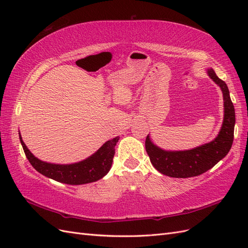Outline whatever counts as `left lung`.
Listing matches in <instances>:
<instances>
[{
  "label": "left lung",
  "mask_w": 248,
  "mask_h": 248,
  "mask_svg": "<svg viewBox=\"0 0 248 248\" xmlns=\"http://www.w3.org/2000/svg\"><path fill=\"white\" fill-rule=\"evenodd\" d=\"M207 74L221 89L223 96V120L220 130L213 140L182 151L161 149L154 144L148 134L145 142L146 151L152 166L162 175L172 178H190L202 175L224 158L231 150L234 140L236 117L229 88L212 68L207 69Z\"/></svg>",
  "instance_id": "8db88e82"
}]
</instances>
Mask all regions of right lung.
Wrapping results in <instances>:
<instances>
[{
    "label": "right lung",
    "mask_w": 248,
    "mask_h": 248,
    "mask_svg": "<svg viewBox=\"0 0 248 248\" xmlns=\"http://www.w3.org/2000/svg\"><path fill=\"white\" fill-rule=\"evenodd\" d=\"M18 134L22 149L32 167L43 176L69 185L92 183L106 176L111 168L115 147L120 139L116 137L106 141L94 154L84 160L70 164H58L42 161L37 158L26 146L20 133Z\"/></svg>",
    "instance_id": "1"
}]
</instances>
